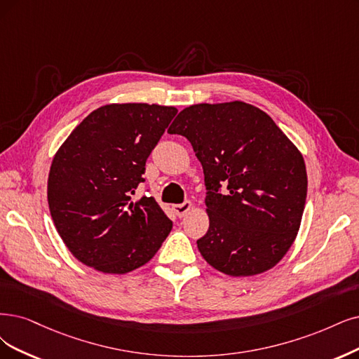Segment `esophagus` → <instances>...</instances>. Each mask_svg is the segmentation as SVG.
I'll list each match as a JSON object with an SVG mask.
<instances>
[{
    "mask_svg": "<svg viewBox=\"0 0 359 359\" xmlns=\"http://www.w3.org/2000/svg\"><path fill=\"white\" fill-rule=\"evenodd\" d=\"M172 210H175V213L179 217H184L192 210V203L191 201H184L182 204H176V205H172Z\"/></svg>",
    "mask_w": 359,
    "mask_h": 359,
    "instance_id": "obj_1",
    "label": "esophagus"
}]
</instances>
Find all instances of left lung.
Returning a JSON list of instances; mask_svg holds the SVG:
<instances>
[{
	"instance_id": "left-lung-1",
	"label": "left lung",
	"mask_w": 359,
	"mask_h": 359,
	"mask_svg": "<svg viewBox=\"0 0 359 359\" xmlns=\"http://www.w3.org/2000/svg\"><path fill=\"white\" fill-rule=\"evenodd\" d=\"M168 133L191 142L204 170L210 226L196 244L205 262L231 276L272 269L293 245L306 203L296 144L266 112L240 100L192 104Z\"/></svg>"
}]
</instances>
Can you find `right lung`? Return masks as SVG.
<instances>
[{"mask_svg": "<svg viewBox=\"0 0 359 359\" xmlns=\"http://www.w3.org/2000/svg\"><path fill=\"white\" fill-rule=\"evenodd\" d=\"M175 106L111 103L93 111L57 149L48 172L51 219L81 263L123 275L148 263L172 222L154 196L131 201Z\"/></svg>", "mask_w": 359, "mask_h": 359, "instance_id": "1", "label": "right lung"}]
</instances>
